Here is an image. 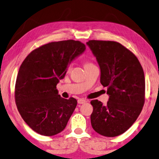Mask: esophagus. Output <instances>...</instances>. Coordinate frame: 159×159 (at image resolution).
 <instances>
[{
	"label": "esophagus",
	"instance_id": "obj_1",
	"mask_svg": "<svg viewBox=\"0 0 159 159\" xmlns=\"http://www.w3.org/2000/svg\"><path fill=\"white\" fill-rule=\"evenodd\" d=\"M87 102V101H86L85 99H82V98H80V99H78L77 101V103L79 104H83Z\"/></svg>",
	"mask_w": 159,
	"mask_h": 159
}]
</instances>
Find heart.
I'll return each instance as SVG.
<instances>
[{"label": "heart", "instance_id": "heart-1", "mask_svg": "<svg viewBox=\"0 0 159 159\" xmlns=\"http://www.w3.org/2000/svg\"><path fill=\"white\" fill-rule=\"evenodd\" d=\"M94 66L93 63H92V62H86L84 63V67H89V66ZM70 67V66H69Z\"/></svg>", "mask_w": 159, "mask_h": 159}]
</instances>
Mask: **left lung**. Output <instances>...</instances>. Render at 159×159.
Here are the masks:
<instances>
[{
  "mask_svg": "<svg viewBox=\"0 0 159 159\" xmlns=\"http://www.w3.org/2000/svg\"><path fill=\"white\" fill-rule=\"evenodd\" d=\"M100 67V82L107 87L109 99L106 106L92 100L91 123L103 136L113 137L124 133L136 121L145 97L144 70L133 53L111 41L87 42Z\"/></svg>",
  "mask_w": 159,
  "mask_h": 159,
  "instance_id": "1",
  "label": "left lung"
}]
</instances>
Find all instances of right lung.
Instances as JSON below:
<instances>
[{
    "instance_id": "right-lung-1",
    "label": "right lung",
    "mask_w": 159,
    "mask_h": 159,
    "mask_svg": "<svg viewBox=\"0 0 159 159\" xmlns=\"http://www.w3.org/2000/svg\"><path fill=\"white\" fill-rule=\"evenodd\" d=\"M85 49L79 41H54L36 48L22 62L15 83V103L34 131L53 136L66 128L77 101L61 97L56 85L68 65Z\"/></svg>"
}]
</instances>
